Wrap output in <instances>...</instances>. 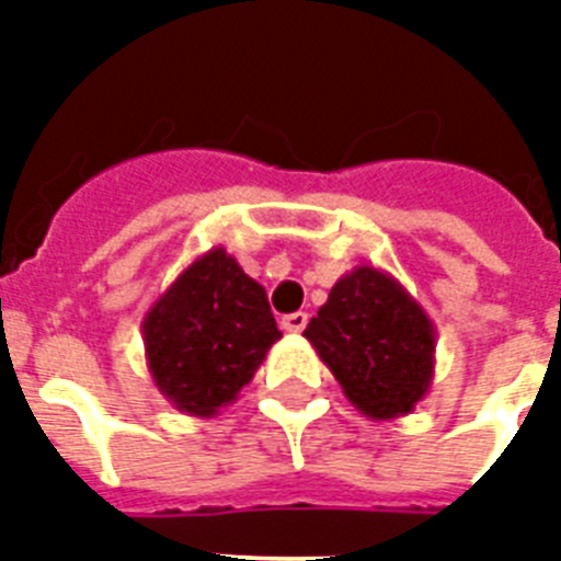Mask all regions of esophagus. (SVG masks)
<instances>
[{"instance_id":"1","label":"esophagus","mask_w":561,"mask_h":561,"mask_svg":"<svg viewBox=\"0 0 561 561\" xmlns=\"http://www.w3.org/2000/svg\"><path fill=\"white\" fill-rule=\"evenodd\" d=\"M306 325H308V314H302V311H294V314L282 317V329L290 334H299Z\"/></svg>"}]
</instances>
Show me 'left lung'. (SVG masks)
I'll return each mask as SVG.
<instances>
[{"label":"left lung","instance_id":"obj_1","mask_svg":"<svg viewBox=\"0 0 561 561\" xmlns=\"http://www.w3.org/2000/svg\"><path fill=\"white\" fill-rule=\"evenodd\" d=\"M302 334L352 408L375 422L413 413L434 383V323L381 267L358 264L334 282Z\"/></svg>","mask_w":561,"mask_h":561}]
</instances>
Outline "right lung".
Here are the masks:
<instances>
[{"label": "right lung", "instance_id": "obj_1", "mask_svg": "<svg viewBox=\"0 0 561 561\" xmlns=\"http://www.w3.org/2000/svg\"><path fill=\"white\" fill-rule=\"evenodd\" d=\"M279 337L264 288L224 247L183 267L142 320L157 390L180 413L201 419L238 399Z\"/></svg>", "mask_w": 561, "mask_h": 561}]
</instances>
